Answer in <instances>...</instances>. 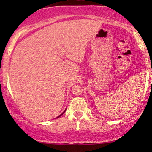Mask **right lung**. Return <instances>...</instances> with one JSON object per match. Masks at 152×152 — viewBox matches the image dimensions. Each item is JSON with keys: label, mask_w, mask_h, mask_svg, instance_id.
<instances>
[{"label": "right lung", "mask_w": 152, "mask_h": 152, "mask_svg": "<svg viewBox=\"0 0 152 152\" xmlns=\"http://www.w3.org/2000/svg\"><path fill=\"white\" fill-rule=\"evenodd\" d=\"M65 111H64V112H63V113H65ZM63 113H62V114H61V115H59V116H58V117H57V118H59V117H60V116H62V115H63Z\"/></svg>", "instance_id": "1"}]
</instances>
